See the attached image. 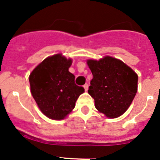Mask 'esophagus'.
<instances>
[{"label":"esophagus","mask_w":160,"mask_h":160,"mask_svg":"<svg viewBox=\"0 0 160 160\" xmlns=\"http://www.w3.org/2000/svg\"><path fill=\"white\" fill-rule=\"evenodd\" d=\"M83 88H84L85 91H87V90H88V84H87V83H85V84L83 85Z\"/></svg>","instance_id":"1"}]
</instances>
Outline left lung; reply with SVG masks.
Returning a JSON list of instances; mask_svg holds the SVG:
<instances>
[{"label": "left lung", "mask_w": 160, "mask_h": 160, "mask_svg": "<svg viewBox=\"0 0 160 160\" xmlns=\"http://www.w3.org/2000/svg\"><path fill=\"white\" fill-rule=\"evenodd\" d=\"M87 63L93 74L88 93L94 99L97 110L108 118L122 115L137 92V73L120 60L110 56Z\"/></svg>", "instance_id": "1"}]
</instances>
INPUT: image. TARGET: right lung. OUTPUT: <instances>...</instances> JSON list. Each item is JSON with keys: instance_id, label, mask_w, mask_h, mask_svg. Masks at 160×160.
I'll return each instance as SVG.
<instances>
[{"instance_id": "1", "label": "right lung", "mask_w": 160, "mask_h": 160, "mask_svg": "<svg viewBox=\"0 0 160 160\" xmlns=\"http://www.w3.org/2000/svg\"><path fill=\"white\" fill-rule=\"evenodd\" d=\"M71 59L62 53L48 57L34 68L29 77L31 92L40 111L48 118L60 120L73 110L84 89L75 83L69 71Z\"/></svg>"}]
</instances>
